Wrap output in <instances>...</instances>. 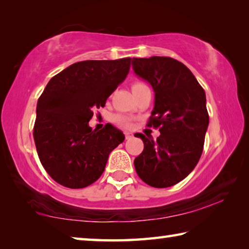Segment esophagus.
I'll return each instance as SVG.
<instances>
[{
    "mask_svg": "<svg viewBox=\"0 0 249 249\" xmlns=\"http://www.w3.org/2000/svg\"><path fill=\"white\" fill-rule=\"evenodd\" d=\"M124 135H125V138H126V140H129V138H132V136H133V135L130 134V133H128V132H125V133H124Z\"/></svg>",
    "mask_w": 249,
    "mask_h": 249,
    "instance_id": "1",
    "label": "esophagus"
}]
</instances>
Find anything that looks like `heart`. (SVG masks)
Instances as JSON below:
<instances>
[{
	"label": "heart",
	"mask_w": 249,
	"mask_h": 249,
	"mask_svg": "<svg viewBox=\"0 0 249 249\" xmlns=\"http://www.w3.org/2000/svg\"><path fill=\"white\" fill-rule=\"evenodd\" d=\"M142 86H145V84H142L141 82H135L133 83L132 86V89L135 90V89H138V88H141ZM114 122L117 124L120 125L121 127H124V128H127L130 126V120L128 119V117L126 116H123V115H117L114 117Z\"/></svg>",
	"instance_id": "1"
}]
</instances>
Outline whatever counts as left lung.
<instances>
[{
    "label": "left lung",
    "instance_id": "1",
    "mask_svg": "<svg viewBox=\"0 0 249 249\" xmlns=\"http://www.w3.org/2000/svg\"><path fill=\"white\" fill-rule=\"evenodd\" d=\"M133 69L153 87L155 107L147 126L160 132L157 141L136 134L144 150L134 160L135 169L150 187H171L195 169L203 151L209 126L205 92L191 71L174 58H134Z\"/></svg>",
    "mask_w": 249,
    "mask_h": 249
}]
</instances>
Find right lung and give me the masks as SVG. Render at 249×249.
<instances>
[{"label":"right lung","instance_id":"1","mask_svg":"<svg viewBox=\"0 0 249 249\" xmlns=\"http://www.w3.org/2000/svg\"><path fill=\"white\" fill-rule=\"evenodd\" d=\"M130 58L75 62L54 75L39 96L34 141L41 165L59 184L81 189L103 174L125 140L113 125L92 130V108L104 107L128 74Z\"/></svg>","mask_w":249,"mask_h":249}]
</instances>
